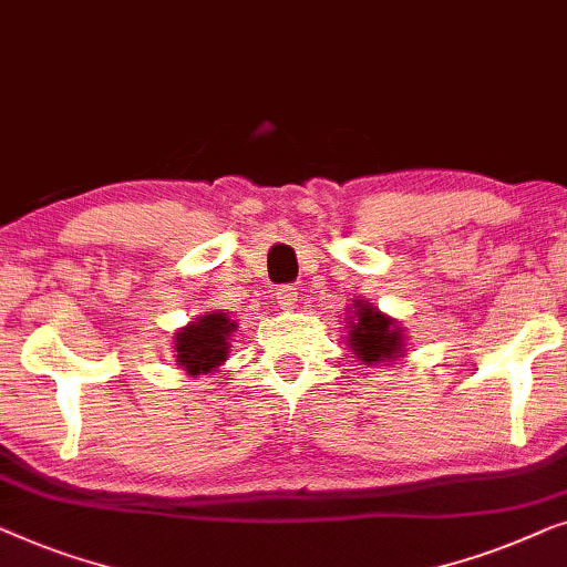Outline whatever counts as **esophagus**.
I'll use <instances>...</instances> for the list:
<instances>
[{"label":"esophagus","mask_w":567,"mask_h":567,"mask_svg":"<svg viewBox=\"0 0 567 567\" xmlns=\"http://www.w3.org/2000/svg\"><path fill=\"white\" fill-rule=\"evenodd\" d=\"M275 300L282 310H290L295 308V302H298V292H295L292 285H282L275 290Z\"/></svg>","instance_id":"obj_1"}]
</instances>
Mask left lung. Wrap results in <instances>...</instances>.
Segmentation results:
<instances>
[{
	"label": "left lung",
	"instance_id": "8db88e82",
	"mask_svg": "<svg viewBox=\"0 0 567 567\" xmlns=\"http://www.w3.org/2000/svg\"><path fill=\"white\" fill-rule=\"evenodd\" d=\"M354 316L347 318V339L364 364L393 362L403 354V333L395 318L380 313L372 302L354 300Z\"/></svg>",
	"mask_w": 567,
	"mask_h": 567
}]
</instances>
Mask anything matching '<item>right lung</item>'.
I'll return each instance as SVG.
<instances>
[{"label":"right lung","mask_w":567,"mask_h":567,"mask_svg":"<svg viewBox=\"0 0 567 567\" xmlns=\"http://www.w3.org/2000/svg\"><path fill=\"white\" fill-rule=\"evenodd\" d=\"M236 323L226 313H205L174 333L177 362L187 374H207L228 357V337Z\"/></svg>","instance_id":"obj_1"}]
</instances>
